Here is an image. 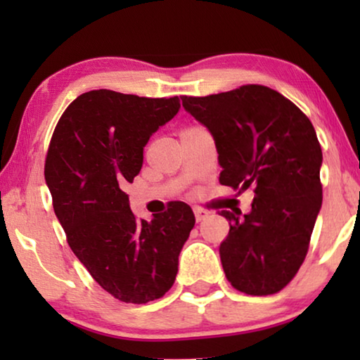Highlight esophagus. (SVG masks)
I'll return each instance as SVG.
<instances>
[{
	"instance_id": "obj_1",
	"label": "esophagus",
	"mask_w": 360,
	"mask_h": 360,
	"mask_svg": "<svg viewBox=\"0 0 360 360\" xmlns=\"http://www.w3.org/2000/svg\"><path fill=\"white\" fill-rule=\"evenodd\" d=\"M193 213H195V219H196V223H200V221H203L206 216H208V213H206L205 210H200V208H195L193 210Z\"/></svg>"
}]
</instances>
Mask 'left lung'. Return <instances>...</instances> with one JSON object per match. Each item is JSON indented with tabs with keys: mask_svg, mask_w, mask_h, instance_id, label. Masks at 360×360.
I'll return each mask as SVG.
<instances>
[{
	"mask_svg": "<svg viewBox=\"0 0 360 360\" xmlns=\"http://www.w3.org/2000/svg\"><path fill=\"white\" fill-rule=\"evenodd\" d=\"M180 98L214 137L221 185L254 190L250 213H219L231 226L219 245L226 278L254 297L280 292L307 257L323 201V152L311 121L264 85Z\"/></svg>",
	"mask_w": 360,
	"mask_h": 360,
	"instance_id": "1",
	"label": "left lung"
}]
</instances>
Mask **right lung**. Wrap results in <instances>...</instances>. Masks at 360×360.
I'll list each match as a JSON object with an SVG mask.
<instances>
[{"label":"right lung","instance_id":"add662e5","mask_svg":"<svg viewBox=\"0 0 360 360\" xmlns=\"http://www.w3.org/2000/svg\"><path fill=\"white\" fill-rule=\"evenodd\" d=\"M179 110V96L91 90L68 105L49 144L44 174L67 243L120 302L141 304L169 292L195 226L184 201L137 221L122 191L141 172L149 137Z\"/></svg>","mask_w":360,"mask_h":360}]
</instances>
